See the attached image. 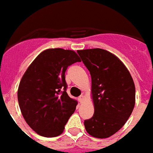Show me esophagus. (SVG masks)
Masks as SVG:
<instances>
[{
    "instance_id": "obj_1",
    "label": "esophagus",
    "mask_w": 153,
    "mask_h": 153,
    "mask_svg": "<svg viewBox=\"0 0 153 153\" xmlns=\"http://www.w3.org/2000/svg\"><path fill=\"white\" fill-rule=\"evenodd\" d=\"M78 100H79V102L81 103V102H84V96H80V97L78 98Z\"/></svg>"
}]
</instances>
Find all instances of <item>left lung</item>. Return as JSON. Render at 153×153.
<instances>
[{"instance_id": "obj_1", "label": "left lung", "mask_w": 153, "mask_h": 153, "mask_svg": "<svg viewBox=\"0 0 153 153\" xmlns=\"http://www.w3.org/2000/svg\"><path fill=\"white\" fill-rule=\"evenodd\" d=\"M91 74L93 116L84 121L91 136L107 138L125 125L135 105V85L117 56L103 49L77 51Z\"/></svg>"}]
</instances>
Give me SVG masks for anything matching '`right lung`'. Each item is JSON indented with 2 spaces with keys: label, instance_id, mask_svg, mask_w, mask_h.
<instances>
[{
  "label": "right lung",
  "instance_id": "obj_1",
  "mask_svg": "<svg viewBox=\"0 0 153 153\" xmlns=\"http://www.w3.org/2000/svg\"><path fill=\"white\" fill-rule=\"evenodd\" d=\"M80 62L75 51L47 49L39 54L22 76L17 97L22 115L31 129L46 137L59 136L77 102L66 92L65 73Z\"/></svg>",
  "mask_w": 153,
  "mask_h": 153
}]
</instances>
